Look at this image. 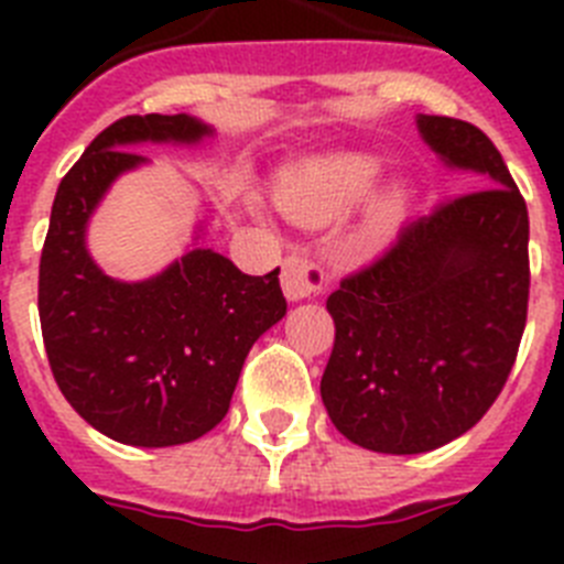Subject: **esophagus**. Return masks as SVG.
Instances as JSON below:
<instances>
[{
  "label": "esophagus",
  "mask_w": 564,
  "mask_h": 564,
  "mask_svg": "<svg viewBox=\"0 0 564 564\" xmlns=\"http://www.w3.org/2000/svg\"><path fill=\"white\" fill-rule=\"evenodd\" d=\"M325 288V271L307 253H291L282 265V291L291 302L316 296Z\"/></svg>",
  "instance_id": "34e87169"
}]
</instances>
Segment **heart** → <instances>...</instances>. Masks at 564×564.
Segmentation results:
<instances>
[{
	"instance_id": "heart-1",
	"label": "heart",
	"mask_w": 564,
	"mask_h": 564,
	"mask_svg": "<svg viewBox=\"0 0 564 564\" xmlns=\"http://www.w3.org/2000/svg\"><path fill=\"white\" fill-rule=\"evenodd\" d=\"M383 161L376 154L347 152L322 158L311 163L288 181L282 206L302 220H333L338 214L350 212L381 181ZM406 208V188L390 186L372 203L370 228L387 231L401 220Z\"/></svg>"
}]
</instances>
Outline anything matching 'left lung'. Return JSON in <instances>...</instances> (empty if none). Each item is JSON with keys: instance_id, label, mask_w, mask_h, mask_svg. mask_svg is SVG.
<instances>
[{"instance_id": "left-lung-1", "label": "left lung", "mask_w": 564, "mask_h": 564, "mask_svg": "<svg viewBox=\"0 0 564 564\" xmlns=\"http://www.w3.org/2000/svg\"><path fill=\"white\" fill-rule=\"evenodd\" d=\"M423 143L471 192L406 223L376 262L327 299L336 344L322 376L347 441L421 455L468 432L497 401L528 313V208L477 127L417 115Z\"/></svg>"}]
</instances>
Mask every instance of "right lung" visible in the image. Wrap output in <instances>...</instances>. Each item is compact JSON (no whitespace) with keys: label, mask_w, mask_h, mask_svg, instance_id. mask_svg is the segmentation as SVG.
<instances>
[{"label":"right lung","mask_w":564,"mask_h":564,"mask_svg":"<svg viewBox=\"0 0 564 564\" xmlns=\"http://www.w3.org/2000/svg\"><path fill=\"white\" fill-rule=\"evenodd\" d=\"M214 129L194 115H127L64 174L39 265L44 350L69 406L101 435L161 449L226 417L248 350L285 316L279 268L248 276L203 248L206 220L181 259L141 282L101 271L87 228L112 183L147 158L141 143L197 147Z\"/></svg>","instance_id":"add662e5"}]
</instances>
